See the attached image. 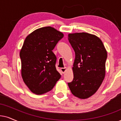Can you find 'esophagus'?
Instances as JSON below:
<instances>
[{"mask_svg": "<svg viewBox=\"0 0 121 121\" xmlns=\"http://www.w3.org/2000/svg\"><path fill=\"white\" fill-rule=\"evenodd\" d=\"M61 70L62 73L64 74V73H65V71H66V67H65V68H61Z\"/></svg>", "mask_w": 121, "mask_h": 121, "instance_id": "obj_1", "label": "esophagus"}]
</instances>
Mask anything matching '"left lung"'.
<instances>
[{"label":"left lung","instance_id":"1","mask_svg":"<svg viewBox=\"0 0 121 121\" xmlns=\"http://www.w3.org/2000/svg\"><path fill=\"white\" fill-rule=\"evenodd\" d=\"M68 39L75 53L74 79L68 82L69 87L75 97L88 98L98 91L104 78L107 52L102 41L94 35L70 33Z\"/></svg>","mask_w":121,"mask_h":121}]
</instances>
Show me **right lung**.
<instances>
[{"label": "right lung", "instance_id": "obj_1", "mask_svg": "<svg viewBox=\"0 0 121 121\" xmlns=\"http://www.w3.org/2000/svg\"><path fill=\"white\" fill-rule=\"evenodd\" d=\"M63 37V33L53 27H45L26 38L20 51L21 74L24 83L35 94L50 91L60 79L52 50Z\"/></svg>", "mask_w": 121, "mask_h": 121}]
</instances>
